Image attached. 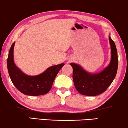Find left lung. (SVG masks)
<instances>
[{
  "mask_svg": "<svg viewBox=\"0 0 128 128\" xmlns=\"http://www.w3.org/2000/svg\"><path fill=\"white\" fill-rule=\"evenodd\" d=\"M111 60L109 64L98 73L87 72L79 64L70 63L73 69L72 79L76 90L85 96H94L102 93L111 84L118 71V59L116 45L109 35Z\"/></svg>",
  "mask_w": 128,
  "mask_h": 128,
  "instance_id": "left-lung-1",
  "label": "left lung"
}]
</instances>
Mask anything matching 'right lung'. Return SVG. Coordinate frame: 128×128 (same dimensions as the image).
Here are the masks:
<instances>
[{"label":"right lung","mask_w":128,"mask_h":128,"mask_svg":"<svg viewBox=\"0 0 128 128\" xmlns=\"http://www.w3.org/2000/svg\"><path fill=\"white\" fill-rule=\"evenodd\" d=\"M14 44L15 42L12 44L9 50L7 61L8 72L13 84L24 94L40 96L46 94L52 87L55 78L64 64L51 66L39 75H27L22 72L14 62Z\"/></svg>","instance_id":"1"}]
</instances>
